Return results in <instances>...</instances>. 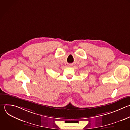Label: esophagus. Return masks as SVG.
Segmentation results:
<instances>
[{"mask_svg": "<svg viewBox=\"0 0 130 130\" xmlns=\"http://www.w3.org/2000/svg\"><path fill=\"white\" fill-rule=\"evenodd\" d=\"M68 66H69V67H71L73 66V64H72V63H69V64H68Z\"/></svg>", "mask_w": 130, "mask_h": 130, "instance_id": "esophagus-1", "label": "esophagus"}]
</instances>
